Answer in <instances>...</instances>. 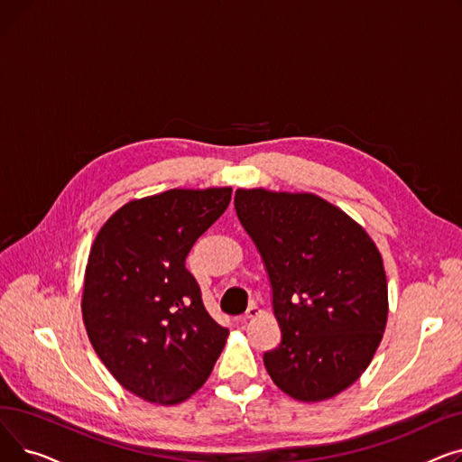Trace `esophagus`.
I'll return each instance as SVG.
<instances>
[{
    "instance_id": "obj_1",
    "label": "esophagus",
    "mask_w": 462,
    "mask_h": 462,
    "mask_svg": "<svg viewBox=\"0 0 462 462\" xmlns=\"http://www.w3.org/2000/svg\"><path fill=\"white\" fill-rule=\"evenodd\" d=\"M258 314H260L258 305H256V303H251V305H249V309H247V312H245V319H256Z\"/></svg>"
}]
</instances>
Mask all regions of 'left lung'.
Here are the masks:
<instances>
[{"label": "left lung", "instance_id": "obj_1", "mask_svg": "<svg viewBox=\"0 0 462 462\" xmlns=\"http://www.w3.org/2000/svg\"><path fill=\"white\" fill-rule=\"evenodd\" d=\"M234 206L273 288L282 341L263 354L272 380L301 402L345 392L369 367L390 310L373 237L314 192L237 189Z\"/></svg>", "mask_w": 462, "mask_h": 462}]
</instances>
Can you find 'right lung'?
Instances as JSON below:
<instances>
[{"label":"right lung","instance_id":"1","mask_svg":"<svg viewBox=\"0 0 462 462\" xmlns=\"http://www.w3.org/2000/svg\"><path fill=\"white\" fill-rule=\"evenodd\" d=\"M232 187L170 189L114 211L86 263L82 319L93 350L136 397L172 406L197 393L228 329L187 272L190 247L230 204Z\"/></svg>","mask_w":462,"mask_h":462}]
</instances>
